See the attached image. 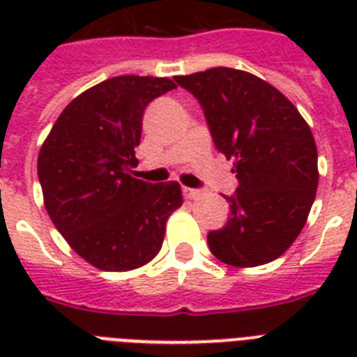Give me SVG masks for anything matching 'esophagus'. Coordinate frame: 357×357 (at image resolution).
I'll return each mask as SVG.
<instances>
[{"mask_svg": "<svg viewBox=\"0 0 357 357\" xmlns=\"http://www.w3.org/2000/svg\"><path fill=\"white\" fill-rule=\"evenodd\" d=\"M183 196L185 198H189V200H195V198L200 196V190L190 189V187H183Z\"/></svg>", "mask_w": 357, "mask_h": 357, "instance_id": "esophagus-1", "label": "esophagus"}]
</instances>
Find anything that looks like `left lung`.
<instances>
[{"instance_id":"1","label":"left lung","mask_w":357,"mask_h":357,"mask_svg":"<svg viewBox=\"0 0 357 357\" xmlns=\"http://www.w3.org/2000/svg\"><path fill=\"white\" fill-rule=\"evenodd\" d=\"M200 102L215 146L234 159L238 187L226 226L209 231L213 255L231 266L271 263L296 241L319 185L317 144L298 109L257 75L209 68L176 75Z\"/></svg>"}]
</instances>
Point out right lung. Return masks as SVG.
Masks as SVG:
<instances>
[{"mask_svg":"<svg viewBox=\"0 0 357 357\" xmlns=\"http://www.w3.org/2000/svg\"><path fill=\"white\" fill-rule=\"evenodd\" d=\"M176 89L168 77L119 75L64 107L38 153L46 211L86 263L128 272L150 263L167 220L183 204L178 181L146 183L129 176L146 105Z\"/></svg>","mask_w":357,"mask_h":357,"instance_id":"1","label":"right lung"}]
</instances>
